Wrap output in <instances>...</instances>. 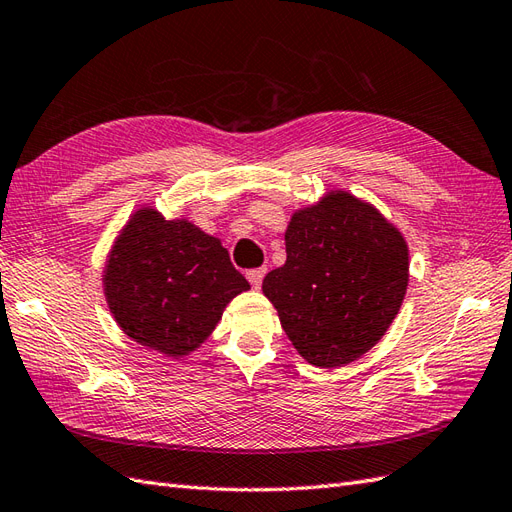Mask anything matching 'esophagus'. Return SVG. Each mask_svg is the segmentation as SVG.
I'll use <instances>...</instances> for the list:
<instances>
[{"label":"esophagus","mask_w":512,"mask_h":512,"mask_svg":"<svg viewBox=\"0 0 512 512\" xmlns=\"http://www.w3.org/2000/svg\"><path fill=\"white\" fill-rule=\"evenodd\" d=\"M246 277H248V281H251V285L255 287V290H259L261 281H264V277H266V268H253V270H248Z\"/></svg>","instance_id":"esophagus-1"}]
</instances>
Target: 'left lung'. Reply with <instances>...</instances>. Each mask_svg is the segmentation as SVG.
<instances>
[{
  "instance_id": "1",
  "label": "left lung",
  "mask_w": 512,
  "mask_h": 512,
  "mask_svg": "<svg viewBox=\"0 0 512 512\" xmlns=\"http://www.w3.org/2000/svg\"><path fill=\"white\" fill-rule=\"evenodd\" d=\"M285 264L261 290L285 335L316 368H342L381 339L409 285V246L370 203L333 190L294 212Z\"/></svg>"
}]
</instances>
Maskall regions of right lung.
Returning <instances> with one entry per match:
<instances>
[{
	"instance_id": "obj_1",
	"label": "right lung",
	"mask_w": 512,
	"mask_h": 512,
	"mask_svg": "<svg viewBox=\"0 0 512 512\" xmlns=\"http://www.w3.org/2000/svg\"><path fill=\"white\" fill-rule=\"evenodd\" d=\"M246 290L251 285L218 238L151 207L131 214L103 270V292L123 333L173 359L199 348Z\"/></svg>"
}]
</instances>
